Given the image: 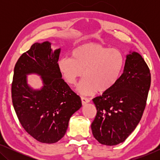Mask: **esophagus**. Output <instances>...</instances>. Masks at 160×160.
Instances as JSON below:
<instances>
[{
	"label": "esophagus",
	"instance_id": "esophagus-1",
	"mask_svg": "<svg viewBox=\"0 0 160 160\" xmlns=\"http://www.w3.org/2000/svg\"><path fill=\"white\" fill-rule=\"evenodd\" d=\"M81 100H82V102L83 105H85L87 103H88V102H89V99H88V98H84V97H81Z\"/></svg>",
	"mask_w": 160,
	"mask_h": 160
}]
</instances>
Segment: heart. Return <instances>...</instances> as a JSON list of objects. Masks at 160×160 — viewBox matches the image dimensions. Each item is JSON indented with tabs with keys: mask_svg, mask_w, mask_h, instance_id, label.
Returning <instances> with one entry per match:
<instances>
[{
	"mask_svg": "<svg viewBox=\"0 0 160 160\" xmlns=\"http://www.w3.org/2000/svg\"><path fill=\"white\" fill-rule=\"evenodd\" d=\"M59 71L65 82L74 85L83 76L77 87L82 95H92L111 90L121 77L124 66L123 54L117 49L99 43H85L76 47L72 57H64L58 61Z\"/></svg>",
	"mask_w": 160,
	"mask_h": 160,
	"instance_id": "b5f03b06",
	"label": "heart"
}]
</instances>
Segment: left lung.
I'll list each match as a JSON object with an SVG mask.
<instances>
[{
  "label": "left lung",
  "instance_id": "8db88e82",
  "mask_svg": "<svg viewBox=\"0 0 160 160\" xmlns=\"http://www.w3.org/2000/svg\"><path fill=\"white\" fill-rule=\"evenodd\" d=\"M150 85L147 64L141 54L130 52L117 84L92 99L97 114L91 128L100 143L117 145L132 133L143 115Z\"/></svg>",
  "mask_w": 160,
  "mask_h": 160
}]
</instances>
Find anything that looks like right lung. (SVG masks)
Instances as JSON below:
<instances>
[{
  "label": "right lung",
  "instance_id": "obj_1",
  "mask_svg": "<svg viewBox=\"0 0 160 160\" xmlns=\"http://www.w3.org/2000/svg\"><path fill=\"white\" fill-rule=\"evenodd\" d=\"M60 49L51 43H35L15 65L12 98L19 121L28 134L41 143H54L64 136L70 118L82 107L78 95L62 78L58 62ZM41 76L43 87L33 90L27 76Z\"/></svg>",
  "mask_w": 160,
  "mask_h": 160
}]
</instances>
